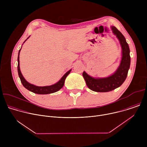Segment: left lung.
Returning a JSON list of instances; mask_svg holds the SVG:
<instances>
[{"label": "left lung", "instance_id": "left-lung-1", "mask_svg": "<svg viewBox=\"0 0 147 147\" xmlns=\"http://www.w3.org/2000/svg\"><path fill=\"white\" fill-rule=\"evenodd\" d=\"M113 32L119 39L121 48L122 57L120 66L112 76L107 78H94L85 71L82 73L88 87L95 92H105L112 91L120 87L127 77L130 65V49L123 35L114 26L112 27Z\"/></svg>", "mask_w": 147, "mask_h": 147}]
</instances>
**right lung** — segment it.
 Instances as JSON below:
<instances>
[{"instance_id":"obj_1","label":"right lung","mask_w":147,"mask_h":147,"mask_svg":"<svg viewBox=\"0 0 147 147\" xmlns=\"http://www.w3.org/2000/svg\"><path fill=\"white\" fill-rule=\"evenodd\" d=\"M29 38V37H28ZM27 38V39H28ZM26 39V40H27ZM26 40L24 42H26ZM21 49L18 52V66H17V70H18V76L20 78L21 82H22L23 86L28 90L35 93V94H51V93H53L55 92L58 91L59 90H60L64 86L65 84V79L66 78V77L70 74V71L71 70H70L69 71H68L63 76L61 77V78L55 84H53L52 86H45V87H38V86H35L34 85L31 84H30L29 82H28L25 78H24V77L23 76L22 73H21L20 69V63H19V55H20V52Z\"/></svg>"}]
</instances>
